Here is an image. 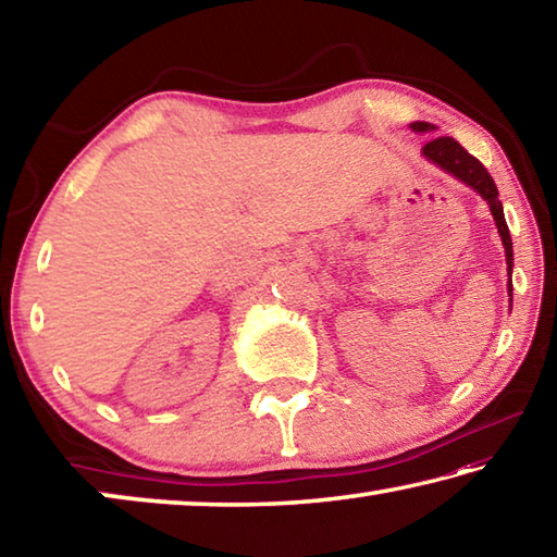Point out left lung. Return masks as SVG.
<instances>
[{"mask_svg":"<svg viewBox=\"0 0 557 557\" xmlns=\"http://www.w3.org/2000/svg\"><path fill=\"white\" fill-rule=\"evenodd\" d=\"M414 132H428L435 129L430 122H412ZM422 154H425L430 162H435L437 166L445 169L451 176H457L459 182H465L467 186L474 188V191L482 194V199L488 203L492 209V215L496 221L498 235H502V243L506 248V265H508V275H511L513 268V245H511V233H508V225L504 219V206L498 201V188L494 184L492 174L486 172L484 164L479 162L476 157H471L465 147H461L455 137H435L422 147ZM508 292H513L511 280H508Z\"/></svg>","mask_w":557,"mask_h":557,"instance_id":"8db88e82","label":"left lung"}]
</instances>
